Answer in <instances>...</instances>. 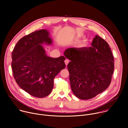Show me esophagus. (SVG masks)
Returning a JSON list of instances; mask_svg holds the SVG:
<instances>
[{"label":"esophagus","mask_w":128,"mask_h":128,"mask_svg":"<svg viewBox=\"0 0 128 128\" xmlns=\"http://www.w3.org/2000/svg\"><path fill=\"white\" fill-rule=\"evenodd\" d=\"M64 62H65V64L66 66H67V65H68V64L69 62V61L68 59H66V60L64 61Z\"/></svg>","instance_id":"esophagus-1"}]
</instances>
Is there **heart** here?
<instances>
[{
  "mask_svg": "<svg viewBox=\"0 0 128 128\" xmlns=\"http://www.w3.org/2000/svg\"><path fill=\"white\" fill-rule=\"evenodd\" d=\"M79 36H78V37H79ZM85 45H86V43H84V44H82V45H81V46H85Z\"/></svg>",
  "mask_w": 128,
  "mask_h": 128,
  "instance_id": "1",
  "label": "heart"
}]
</instances>
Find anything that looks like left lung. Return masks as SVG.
I'll return each mask as SVG.
<instances>
[{
	"instance_id": "obj_1",
	"label": "left lung",
	"mask_w": 128,
	"mask_h": 128,
	"mask_svg": "<svg viewBox=\"0 0 128 128\" xmlns=\"http://www.w3.org/2000/svg\"><path fill=\"white\" fill-rule=\"evenodd\" d=\"M92 46L68 48L65 56L72 91L82 100L93 98L110 85L114 71V58L108 43L96 35Z\"/></svg>"
}]
</instances>
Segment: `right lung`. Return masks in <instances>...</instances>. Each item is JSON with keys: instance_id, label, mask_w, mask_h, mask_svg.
<instances>
[{"instance_id": "add662e5", "label": "right lung", "mask_w": 128, "mask_h": 128, "mask_svg": "<svg viewBox=\"0 0 128 128\" xmlns=\"http://www.w3.org/2000/svg\"><path fill=\"white\" fill-rule=\"evenodd\" d=\"M51 44L49 32L42 29L21 38L12 54V67L16 82L32 96L44 98L54 87V79L66 65L64 56L53 58L46 56L42 45Z\"/></svg>"}]
</instances>
